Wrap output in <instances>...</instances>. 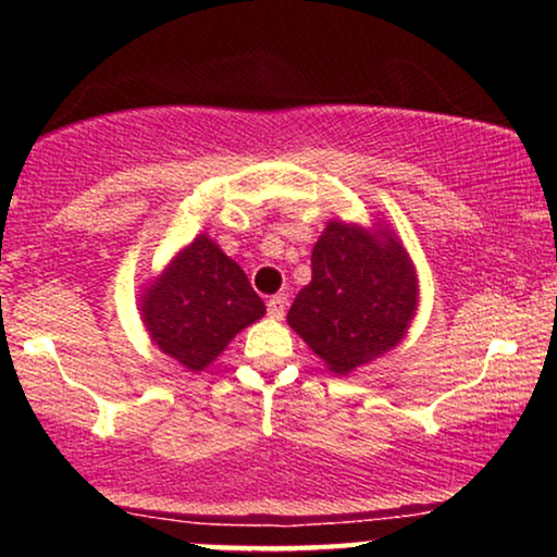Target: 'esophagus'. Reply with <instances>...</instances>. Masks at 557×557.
Instances as JSON below:
<instances>
[{
	"instance_id": "esophagus-1",
	"label": "esophagus",
	"mask_w": 557,
	"mask_h": 557,
	"mask_svg": "<svg viewBox=\"0 0 557 557\" xmlns=\"http://www.w3.org/2000/svg\"><path fill=\"white\" fill-rule=\"evenodd\" d=\"M287 309V298L285 296H272L267 300V311H270L272 319H283Z\"/></svg>"
}]
</instances>
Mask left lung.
I'll return each mask as SVG.
<instances>
[{
  "label": "left lung",
  "mask_w": 557,
  "mask_h": 557,
  "mask_svg": "<svg viewBox=\"0 0 557 557\" xmlns=\"http://www.w3.org/2000/svg\"><path fill=\"white\" fill-rule=\"evenodd\" d=\"M419 309V274L385 216L330 220L311 251L287 324L337 376L354 374L406 341Z\"/></svg>",
  "instance_id": "left-lung-1"
}]
</instances>
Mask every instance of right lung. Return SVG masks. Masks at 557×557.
<instances>
[{
  "label": "right lung",
  "instance_id": "obj_1",
  "mask_svg": "<svg viewBox=\"0 0 557 557\" xmlns=\"http://www.w3.org/2000/svg\"><path fill=\"white\" fill-rule=\"evenodd\" d=\"M138 314L151 345L188 372H203L267 306L238 261L207 233L185 243L138 287Z\"/></svg>",
  "mask_w": 557,
  "mask_h": 557
}]
</instances>
